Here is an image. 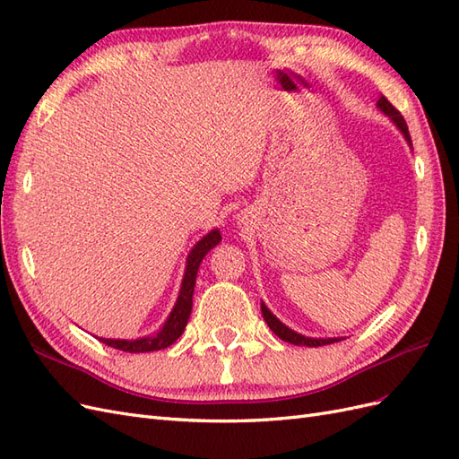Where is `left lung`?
<instances>
[{
	"instance_id": "8db88e82",
	"label": "left lung",
	"mask_w": 459,
	"mask_h": 459,
	"mask_svg": "<svg viewBox=\"0 0 459 459\" xmlns=\"http://www.w3.org/2000/svg\"><path fill=\"white\" fill-rule=\"evenodd\" d=\"M378 108H381V109L390 117V119L396 123V126L403 133L405 140L411 142L408 125H405L402 113H400L394 106H392V103H390L385 96L378 98ZM261 313H264V319H265V323L269 325V329H271L274 334H277L281 340H284V342H290V344H296V346H311V348H313V346L334 344V342H338V340H340V338H307V336L298 334V333L288 329V326H284L277 317L273 316V313H271L264 304H261Z\"/></svg>"
}]
</instances>
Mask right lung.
Instances as JSON below:
<instances>
[{"mask_svg":"<svg viewBox=\"0 0 459 459\" xmlns=\"http://www.w3.org/2000/svg\"><path fill=\"white\" fill-rule=\"evenodd\" d=\"M221 240L219 230H212L204 237L198 244L194 246V250L188 255V265H186V273L185 279H182V286H180V294L177 304L169 316L167 323L163 329L157 333L155 336H148V338H140V340H109V338H100L103 344H108L115 350H123V351H130V353H140V351H155V350H163L167 346H171L173 342H177V338L185 333V326L188 323L190 311H192V294H194V286H195V274H198L202 259L205 257V254L215 247Z\"/></svg>","mask_w":459,"mask_h":459,"instance_id":"1","label":"right lung"}]
</instances>
